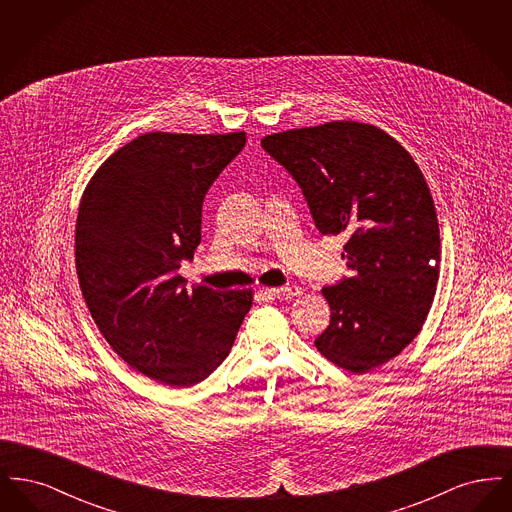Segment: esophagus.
<instances>
[{
	"label": "esophagus",
	"mask_w": 512,
	"mask_h": 512,
	"mask_svg": "<svg viewBox=\"0 0 512 512\" xmlns=\"http://www.w3.org/2000/svg\"><path fill=\"white\" fill-rule=\"evenodd\" d=\"M261 293H265L270 299H293L303 292L299 286H286V288H261Z\"/></svg>",
	"instance_id": "esophagus-1"
}]
</instances>
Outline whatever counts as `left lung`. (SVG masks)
<instances>
[{
  "instance_id": "obj_1",
  "label": "left lung",
  "mask_w": 512,
  "mask_h": 512,
  "mask_svg": "<svg viewBox=\"0 0 512 512\" xmlns=\"http://www.w3.org/2000/svg\"><path fill=\"white\" fill-rule=\"evenodd\" d=\"M261 146L301 186L322 234H347L351 276L322 288L330 326L315 340L363 374L420 332L439 278L438 215L411 153L378 126L334 121L270 134Z\"/></svg>"
}]
</instances>
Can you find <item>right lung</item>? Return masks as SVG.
<instances>
[{"label":"right lung","instance_id":"1","mask_svg":"<svg viewBox=\"0 0 512 512\" xmlns=\"http://www.w3.org/2000/svg\"><path fill=\"white\" fill-rule=\"evenodd\" d=\"M245 132H149L117 149L88 182L74 257L101 336L130 368L171 388L205 380L228 357L251 290H186L178 274L201 242L209 186Z\"/></svg>","mask_w":512,"mask_h":512}]
</instances>
